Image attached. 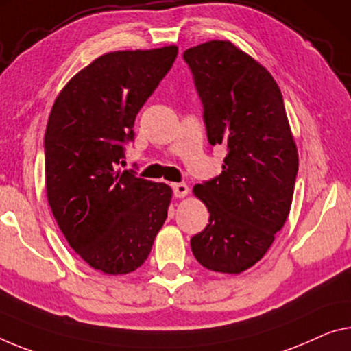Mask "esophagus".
I'll return each mask as SVG.
<instances>
[{"label":"esophagus","instance_id":"1","mask_svg":"<svg viewBox=\"0 0 351 351\" xmlns=\"http://www.w3.org/2000/svg\"><path fill=\"white\" fill-rule=\"evenodd\" d=\"M171 188L176 197H185L188 194L186 183H171Z\"/></svg>","mask_w":351,"mask_h":351}]
</instances>
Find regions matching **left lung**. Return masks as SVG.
Instances as JSON below:
<instances>
[{
  "label": "left lung",
  "mask_w": 351,
  "mask_h": 351,
  "mask_svg": "<svg viewBox=\"0 0 351 351\" xmlns=\"http://www.w3.org/2000/svg\"><path fill=\"white\" fill-rule=\"evenodd\" d=\"M208 143L228 154L223 172L194 186L207 228L191 239L196 261L239 274L265 256L289 217L298 152L279 86L265 67L229 40L188 48Z\"/></svg>",
  "instance_id": "1"
}]
</instances>
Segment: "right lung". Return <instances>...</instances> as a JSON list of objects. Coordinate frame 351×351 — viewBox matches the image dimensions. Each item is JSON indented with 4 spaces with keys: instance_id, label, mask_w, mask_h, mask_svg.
Here are the masks:
<instances>
[{
    "instance_id": "add662e5",
    "label": "right lung",
    "mask_w": 351,
    "mask_h": 351,
    "mask_svg": "<svg viewBox=\"0 0 351 351\" xmlns=\"http://www.w3.org/2000/svg\"><path fill=\"white\" fill-rule=\"evenodd\" d=\"M179 48L114 51L66 84L45 132L47 197L59 229L86 263L106 274L141 267L168 218L166 183L119 171L134 119Z\"/></svg>"
}]
</instances>
